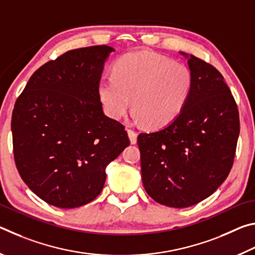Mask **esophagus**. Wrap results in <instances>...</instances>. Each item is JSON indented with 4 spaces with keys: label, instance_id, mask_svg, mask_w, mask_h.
Wrapping results in <instances>:
<instances>
[{
    "label": "esophagus",
    "instance_id": "obj_1",
    "mask_svg": "<svg viewBox=\"0 0 255 255\" xmlns=\"http://www.w3.org/2000/svg\"><path fill=\"white\" fill-rule=\"evenodd\" d=\"M128 136H129V140H130V144L135 145L137 143V132L132 129H128Z\"/></svg>",
    "mask_w": 255,
    "mask_h": 255
}]
</instances>
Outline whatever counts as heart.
Listing matches in <instances>:
<instances>
[{"mask_svg": "<svg viewBox=\"0 0 255 255\" xmlns=\"http://www.w3.org/2000/svg\"><path fill=\"white\" fill-rule=\"evenodd\" d=\"M191 90L188 66L143 50L124 55L114 64L112 76L99 81L98 97L110 118H122L131 101L132 118L159 129L179 117Z\"/></svg>", "mask_w": 255, "mask_h": 255, "instance_id": "obj_1", "label": "heart"}]
</instances>
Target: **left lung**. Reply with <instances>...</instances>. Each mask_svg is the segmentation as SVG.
<instances>
[{"label": "left lung", "mask_w": 255, "mask_h": 255, "mask_svg": "<svg viewBox=\"0 0 255 255\" xmlns=\"http://www.w3.org/2000/svg\"><path fill=\"white\" fill-rule=\"evenodd\" d=\"M188 60L192 90L174 122L138 135L143 184L156 202L187 208L213 195L226 180L240 135L239 110L214 66L180 51Z\"/></svg>", "instance_id": "8db88e82"}]
</instances>
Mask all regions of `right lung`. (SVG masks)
<instances>
[{
    "label": "right lung",
    "instance_id": "right-lung-1",
    "mask_svg": "<svg viewBox=\"0 0 255 255\" xmlns=\"http://www.w3.org/2000/svg\"><path fill=\"white\" fill-rule=\"evenodd\" d=\"M112 51L106 45L67 51L38 68L15 102L16 167L33 193L58 208L96 199L107 166L130 144L123 125L103 114L98 97Z\"/></svg>",
    "mask_w": 255,
    "mask_h": 255
}]
</instances>
